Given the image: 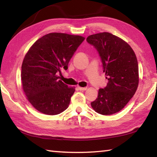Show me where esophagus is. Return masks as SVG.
Instances as JSON below:
<instances>
[{"mask_svg": "<svg viewBox=\"0 0 157 157\" xmlns=\"http://www.w3.org/2000/svg\"><path fill=\"white\" fill-rule=\"evenodd\" d=\"M78 89L79 90H81V91H84V90H86V88H83V87H80V86H78Z\"/></svg>", "mask_w": 157, "mask_h": 157, "instance_id": "34e87169", "label": "esophagus"}]
</instances>
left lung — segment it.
<instances>
[{
	"instance_id": "8db88e82",
	"label": "left lung",
	"mask_w": 157,
	"mask_h": 157,
	"mask_svg": "<svg viewBox=\"0 0 157 157\" xmlns=\"http://www.w3.org/2000/svg\"><path fill=\"white\" fill-rule=\"evenodd\" d=\"M86 40L97 50L109 81L105 88L99 89L91 106L99 114H114L124 108L138 88L137 58L128 43L111 33L90 35Z\"/></svg>"
}]
</instances>
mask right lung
Listing matches in <instances>:
<instances>
[{
	"instance_id": "right-lung-1",
	"label": "right lung",
	"mask_w": 157,
	"mask_h": 157,
	"mask_svg": "<svg viewBox=\"0 0 157 157\" xmlns=\"http://www.w3.org/2000/svg\"><path fill=\"white\" fill-rule=\"evenodd\" d=\"M85 40L81 36L50 33L39 38L26 53L21 65L23 92L34 107L55 115L67 109L75 88L59 80L57 73Z\"/></svg>"
}]
</instances>
